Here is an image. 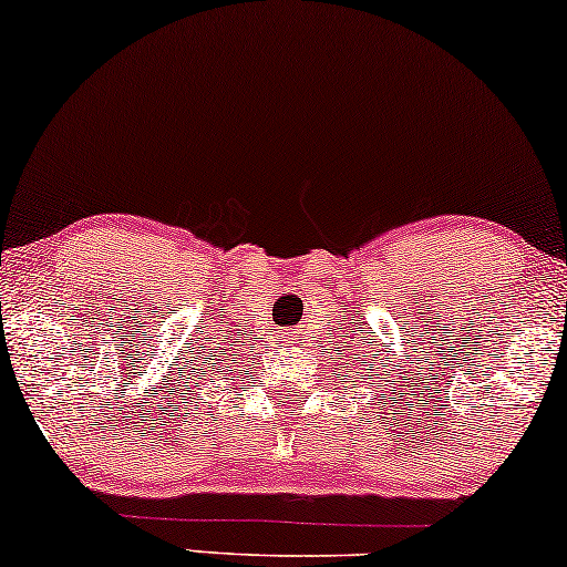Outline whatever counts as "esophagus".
<instances>
[{
    "instance_id": "obj_1",
    "label": "esophagus",
    "mask_w": 567,
    "mask_h": 567,
    "mask_svg": "<svg viewBox=\"0 0 567 567\" xmlns=\"http://www.w3.org/2000/svg\"><path fill=\"white\" fill-rule=\"evenodd\" d=\"M291 340H293V338H291Z\"/></svg>"
}]
</instances>
